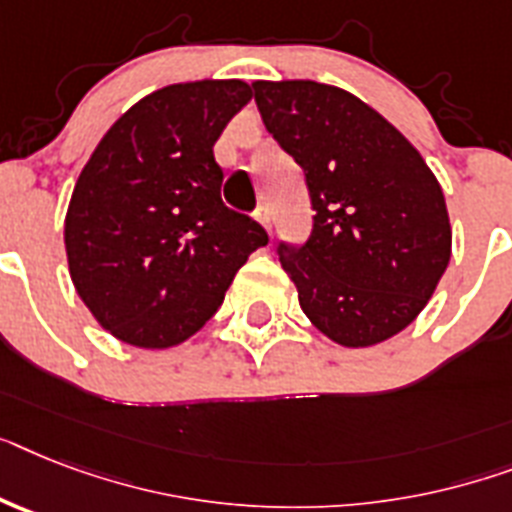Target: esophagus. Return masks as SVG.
Returning a JSON list of instances; mask_svg holds the SVG:
<instances>
[{"label": "esophagus", "instance_id": "obj_1", "mask_svg": "<svg viewBox=\"0 0 512 512\" xmlns=\"http://www.w3.org/2000/svg\"><path fill=\"white\" fill-rule=\"evenodd\" d=\"M256 219H259L266 230H272V214H269V206L259 204V209H256Z\"/></svg>", "mask_w": 512, "mask_h": 512}]
</instances>
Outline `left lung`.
<instances>
[{
  "label": "left lung",
  "instance_id": "left-lung-1",
  "mask_svg": "<svg viewBox=\"0 0 512 512\" xmlns=\"http://www.w3.org/2000/svg\"><path fill=\"white\" fill-rule=\"evenodd\" d=\"M256 107L306 177L314 225L280 264L303 314L345 348L390 340L421 314L450 264L437 177L358 96L314 80H256Z\"/></svg>",
  "mask_w": 512,
  "mask_h": 512
}]
</instances>
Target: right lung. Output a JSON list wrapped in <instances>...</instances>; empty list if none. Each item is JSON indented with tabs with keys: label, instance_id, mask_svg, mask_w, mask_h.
I'll list each match as a JSON object with an SVG mask.
<instances>
[{
	"label": "right lung",
	"instance_id": "obj_1",
	"mask_svg": "<svg viewBox=\"0 0 512 512\" xmlns=\"http://www.w3.org/2000/svg\"><path fill=\"white\" fill-rule=\"evenodd\" d=\"M253 91L243 80L175 83L143 96L101 138L65 217L70 277L96 322L135 348H172L217 314L269 243L227 209L214 143Z\"/></svg>",
	"mask_w": 512,
	"mask_h": 512
}]
</instances>
